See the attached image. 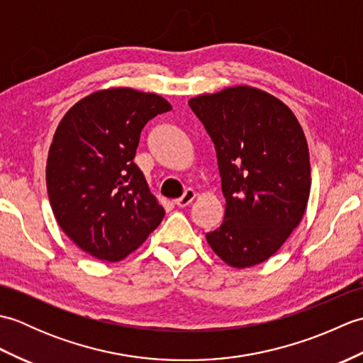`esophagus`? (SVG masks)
I'll use <instances>...</instances> for the list:
<instances>
[{"label": "esophagus", "mask_w": 363, "mask_h": 363, "mask_svg": "<svg viewBox=\"0 0 363 363\" xmlns=\"http://www.w3.org/2000/svg\"><path fill=\"white\" fill-rule=\"evenodd\" d=\"M195 196H196V194H195V190H191V189H187L186 191H184V195L181 196V198H177V199H174V204L177 206V207H186V206H189L191 201H194L195 199Z\"/></svg>", "instance_id": "obj_1"}]
</instances>
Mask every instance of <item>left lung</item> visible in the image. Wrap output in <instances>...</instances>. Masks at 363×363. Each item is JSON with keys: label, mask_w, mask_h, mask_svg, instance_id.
<instances>
[{"label": "left lung", "mask_w": 363, "mask_h": 363, "mask_svg": "<svg viewBox=\"0 0 363 363\" xmlns=\"http://www.w3.org/2000/svg\"><path fill=\"white\" fill-rule=\"evenodd\" d=\"M217 151L225 220L206 234L234 268L265 262L303 220L311 194L303 128L281 99L250 86L191 98Z\"/></svg>", "instance_id": "1"}]
</instances>
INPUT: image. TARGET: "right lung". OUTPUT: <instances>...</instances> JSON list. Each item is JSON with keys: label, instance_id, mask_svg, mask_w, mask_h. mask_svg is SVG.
I'll use <instances>...</instances> for the list:
<instances>
[{"label": "right lung", "instance_id": "1", "mask_svg": "<svg viewBox=\"0 0 363 363\" xmlns=\"http://www.w3.org/2000/svg\"><path fill=\"white\" fill-rule=\"evenodd\" d=\"M168 111L156 94L117 87L82 98L60 120L46 189L59 226L90 256L125 259L164 218L134 157L143 126Z\"/></svg>", "mask_w": 363, "mask_h": 363}]
</instances>
